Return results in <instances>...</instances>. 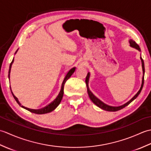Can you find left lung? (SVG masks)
<instances>
[{
    "label": "left lung",
    "mask_w": 151,
    "mask_h": 151,
    "mask_svg": "<svg viewBox=\"0 0 151 151\" xmlns=\"http://www.w3.org/2000/svg\"><path fill=\"white\" fill-rule=\"evenodd\" d=\"M129 43H130V46L131 47L134 48V49H136V50H139V52L141 51V49L139 48V46L137 45L135 41H134L132 40H129ZM140 59L141 61H142V70H143V77H142V86H141V88L139 89V90L138 91V92L134 96V97L130 99V100L127 102V103H125L123 105L119 106H108L107 104H104L103 102H102L101 100H99L98 98H97L95 97V96L93 94V93L89 90V76H90V73H88L87 76H86V86H87V89H88V93L89 95V99H91V101L93 102V103L96 105L98 107H99L100 108L102 109V110H106V111H117L121 110V109H123V108H124L125 106H127L129 105L130 102H132L134 99H136L137 98V96H138L140 93L141 91H142V89L143 88V84H144V74H145V66H144V62L142 58V56H140Z\"/></svg>",
    "instance_id": "obj_1"
}]
</instances>
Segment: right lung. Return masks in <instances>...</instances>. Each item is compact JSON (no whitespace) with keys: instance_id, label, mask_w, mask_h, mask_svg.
Segmentation results:
<instances>
[{"instance_id":"right-lung-1","label":"right lung","mask_w":151,"mask_h":151,"mask_svg":"<svg viewBox=\"0 0 151 151\" xmlns=\"http://www.w3.org/2000/svg\"><path fill=\"white\" fill-rule=\"evenodd\" d=\"M18 51V49L16 50V52L15 53V54L17 53V52ZM14 58H13V60L12 63H10V65H9V71H8V78H9V77H10V72H11V68H12V65L13 63H14ZM75 69H76V67H73V68H72L71 69H70L69 70V72L67 73V75H65V78H64L63 79V81L62 82V87H61V89H60V91L58 95L57 96V97L54 99V100L51 102L50 104H49V105H47V106L44 107L43 108L41 109H40V110H33V109H30V108H26L23 106H21V104L19 102L18 99L15 97V96L14 95V93H13V92L12 91V93L13 95V96H14V97L15 99V100L16 101V102H17L19 106H21L22 108H23L24 109H26V110H28L29 111L32 112V113H34V114H47V113H49V112H51L52 111H53L54 110H55V109L58 107V106L60 102H61V101H62V99L63 98V88H64V85H65V83L66 82V81L68 80L70 76H71V75L73 74V73L75 71ZM10 89H11V87H10ZM11 91H12V89H11Z\"/></svg>"}]
</instances>
